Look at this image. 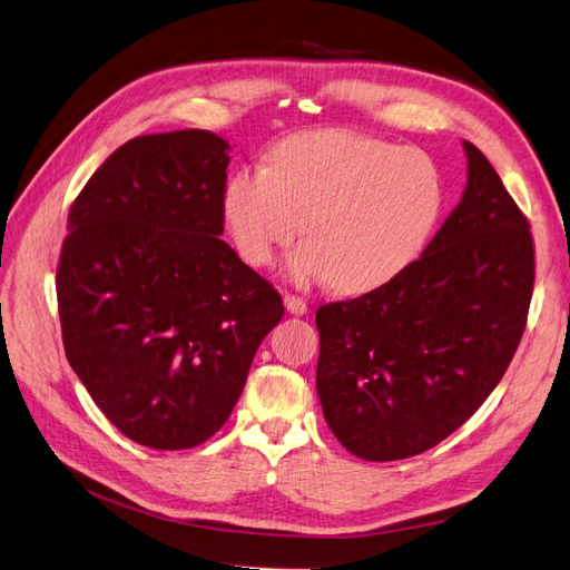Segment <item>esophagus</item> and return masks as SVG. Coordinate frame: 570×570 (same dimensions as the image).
Here are the masks:
<instances>
[{
  "mask_svg": "<svg viewBox=\"0 0 570 570\" xmlns=\"http://www.w3.org/2000/svg\"><path fill=\"white\" fill-rule=\"evenodd\" d=\"M283 302H285L287 312L295 314V316H304L308 312V304L302 297H297V295H285Z\"/></svg>",
  "mask_w": 570,
  "mask_h": 570,
  "instance_id": "obj_1",
  "label": "esophagus"
}]
</instances>
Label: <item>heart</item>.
I'll list each match as a JSON object with an SVG mask.
<instances>
[{"label":"heart","mask_w":570,"mask_h":570,"mask_svg":"<svg viewBox=\"0 0 570 570\" xmlns=\"http://www.w3.org/2000/svg\"><path fill=\"white\" fill-rule=\"evenodd\" d=\"M444 202V176L430 154L350 130H308L275 145L268 168L233 176L223 216L252 266H266L306 220L308 243L289 254L287 273L358 295L423 252Z\"/></svg>","instance_id":"heart-1"}]
</instances>
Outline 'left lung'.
I'll use <instances>...</instances> for the list:
<instances>
[{
  "label": "left lung",
  "mask_w": 570,
  "mask_h": 570,
  "mask_svg": "<svg viewBox=\"0 0 570 570\" xmlns=\"http://www.w3.org/2000/svg\"><path fill=\"white\" fill-rule=\"evenodd\" d=\"M469 180L421 258L316 312L325 423L366 461L421 454L469 421L525 331L534 249L525 216L475 145Z\"/></svg>",
  "instance_id": "1"
}]
</instances>
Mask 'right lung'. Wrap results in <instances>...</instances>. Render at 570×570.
Instances as JSON below:
<instances>
[{
    "mask_svg": "<svg viewBox=\"0 0 570 570\" xmlns=\"http://www.w3.org/2000/svg\"><path fill=\"white\" fill-rule=\"evenodd\" d=\"M230 145L142 135L101 164L68 214L57 268L66 358L137 444L189 450L228 421L278 292L223 235Z\"/></svg>",
    "mask_w": 570,
    "mask_h": 570,
    "instance_id": "add662e5",
    "label": "right lung"
}]
</instances>
